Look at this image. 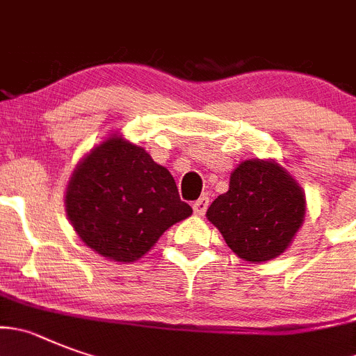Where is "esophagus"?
Segmentation results:
<instances>
[{
  "label": "esophagus",
  "instance_id": "1",
  "mask_svg": "<svg viewBox=\"0 0 356 356\" xmlns=\"http://www.w3.org/2000/svg\"><path fill=\"white\" fill-rule=\"evenodd\" d=\"M208 204H210V200H208L207 195H201L200 200L192 204V208H194V213L195 215H204V211L208 210Z\"/></svg>",
  "mask_w": 356,
  "mask_h": 356
}]
</instances>
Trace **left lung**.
Listing matches in <instances>:
<instances>
[{
	"label": "left lung",
	"instance_id": "obj_1",
	"mask_svg": "<svg viewBox=\"0 0 356 356\" xmlns=\"http://www.w3.org/2000/svg\"><path fill=\"white\" fill-rule=\"evenodd\" d=\"M305 210V192L279 162L249 159L231 172L229 191L207 217L238 257L265 263L291 245Z\"/></svg>",
	"mask_w": 356,
	"mask_h": 356
}]
</instances>
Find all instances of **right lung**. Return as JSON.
<instances>
[{
    "instance_id": "1",
    "label": "right lung",
    "mask_w": 356,
    "mask_h": 356,
    "mask_svg": "<svg viewBox=\"0 0 356 356\" xmlns=\"http://www.w3.org/2000/svg\"><path fill=\"white\" fill-rule=\"evenodd\" d=\"M65 210L91 250L123 265L145 256L164 231L192 215L171 172L120 134H111L77 162Z\"/></svg>"
}]
</instances>
